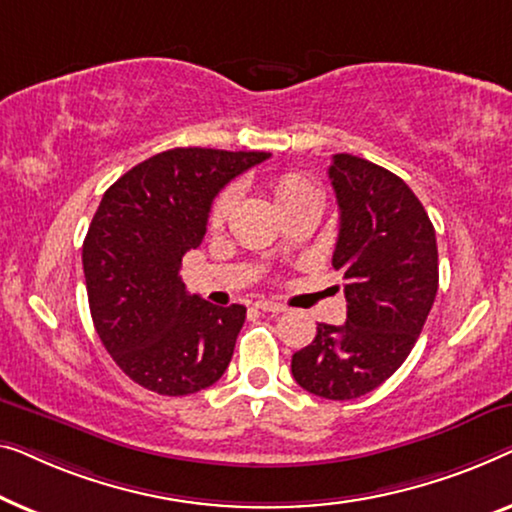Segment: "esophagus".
Wrapping results in <instances>:
<instances>
[{
  "label": "esophagus",
  "mask_w": 512,
  "mask_h": 512,
  "mask_svg": "<svg viewBox=\"0 0 512 512\" xmlns=\"http://www.w3.org/2000/svg\"><path fill=\"white\" fill-rule=\"evenodd\" d=\"M255 306L259 311H266V313H283L287 308L283 304H278V301H269V299H259L255 301Z\"/></svg>",
  "instance_id": "esophagus-1"
}]
</instances>
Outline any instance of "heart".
<instances>
[{
  "mask_svg": "<svg viewBox=\"0 0 512 512\" xmlns=\"http://www.w3.org/2000/svg\"><path fill=\"white\" fill-rule=\"evenodd\" d=\"M271 192H273V199H276V204L280 206V211H283V208L294 204L297 199L315 192V187L299 174H280L271 181ZM232 204H234V190L229 187V190L220 192L218 199L213 201L211 225H222V222L227 220L229 211H232Z\"/></svg>",
  "mask_w": 512,
  "mask_h": 512,
  "instance_id": "heart-1",
  "label": "heart"
}]
</instances>
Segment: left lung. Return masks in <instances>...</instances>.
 <instances>
[{
	"mask_svg": "<svg viewBox=\"0 0 512 512\" xmlns=\"http://www.w3.org/2000/svg\"><path fill=\"white\" fill-rule=\"evenodd\" d=\"M329 181L341 213L331 264L345 278L348 320L320 322L292 355V376L315 397L348 401L406 362L436 299L438 248L420 199L392 171L338 153Z\"/></svg>",
	"mask_w": 512,
	"mask_h": 512,
	"instance_id": "8db88e82",
	"label": "left lung"
}]
</instances>
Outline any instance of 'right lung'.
Instances as JSON below:
<instances>
[{"mask_svg": "<svg viewBox=\"0 0 512 512\" xmlns=\"http://www.w3.org/2000/svg\"><path fill=\"white\" fill-rule=\"evenodd\" d=\"M269 157L164 150L104 192L83 241L90 313L113 362L146 390L185 397L218 383L232 362L246 306L187 294L181 264L204 239L222 187Z\"/></svg>", "mask_w": 512, "mask_h": 512, "instance_id": "right-lung-1", "label": "right lung"}]
</instances>
